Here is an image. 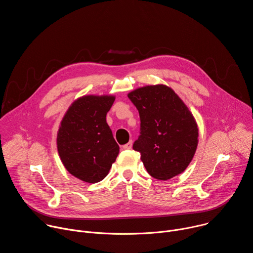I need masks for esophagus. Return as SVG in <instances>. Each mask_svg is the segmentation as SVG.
<instances>
[{"mask_svg":"<svg viewBox=\"0 0 253 253\" xmlns=\"http://www.w3.org/2000/svg\"><path fill=\"white\" fill-rule=\"evenodd\" d=\"M122 148H123L124 150H129V149H131V148H132V141H130V142H128L127 144H125V145L122 146Z\"/></svg>","mask_w":253,"mask_h":253,"instance_id":"obj_1","label":"esophagus"}]
</instances>
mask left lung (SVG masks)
I'll use <instances>...</instances> for the list:
<instances>
[{
  "label": "left lung",
  "mask_w": 253,
  "mask_h": 253,
  "mask_svg": "<svg viewBox=\"0 0 253 253\" xmlns=\"http://www.w3.org/2000/svg\"><path fill=\"white\" fill-rule=\"evenodd\" d=\"M140 116V135L133 149L147 172L168 180L191 162L198 143L194 117L175 92L164 85L146 86L128 94Z\"/></svg>",
  "instance_id": "8db88e82"
}]
</instances>
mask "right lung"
<instances>
[{
    "label": "right lung",
    "mask_w": 253,
    "mask_h": 253,
    "mask_svg": "<svg viewBox=\"0 0 253 253\" xmlns=\"http://www.w3.org/2000/svg\"><path fill=\"white\" fill-rule=\"evenodd\" d=\"M113 96H84L70 106L57 136V147L66 169L88 183L103 180L119 154L106 115Z\"/></svg>",
    "instance_id": "right-lung-1"
}]
</instances>
